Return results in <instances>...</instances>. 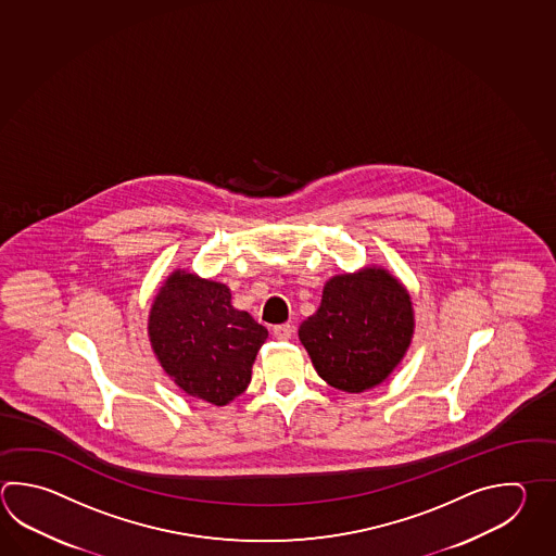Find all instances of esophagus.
I'll list each match as a JSON object with an SVG mask.
<instances>
[{
	"mask_svg": "<svg viewBox=\"0 0 556 556\" xmlns=\"http://www.w3.org/2000/svg\"><path fill=\"white\" fill-rule=\"evenodd\" d=\"M293 332H295V327L293 325H277V327H273V337L277 340H289L293 337Z\"/></svg>",
	"mask_w": 556,
	"mask_h": 556,
	"instance_id": "1",
	"label": "esophagus"
}]
</instances>
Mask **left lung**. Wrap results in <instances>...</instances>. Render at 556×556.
Here are the masks:
<instances>
[{
  "instance_id": "obj_1",
  "label": "left lung",
  "mask_w": 556,
  "mask_h": 556,
  "mask_svg": "<svg viewBox=\"0 0 556 556\" xmlns=\"http://www.w3.org/2000/svg\"><path fill=\"white\" fill-rule=\"evenodd\" d=\"M412 334L408 291L382 267L329 279L317 313L299 327L318 376L351 394L384 382L408 351Z\"/></svg>"
}]
</instances>
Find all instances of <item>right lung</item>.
Returning <instances> with one entry per match:
<instances>
[{"label": "right lung", "mask_w": 556, "mask_h": 556, "mask_svg": "<svg viewBox=\"0 0 556 556\" xmlns=\"http://www.w3.org/2000/svg\"><path fill=\"white\" fill-rule=\"evenodd\" d=\"M148 337L164 372L188 396L226 406L250 384L267 329L231 305L227 285L178 269L152 303Z\"/></svg>", "instance_id": "right-lung-1"}]
</instances>
